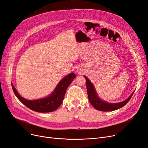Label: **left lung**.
Listing matches in <instances>:
<instances>
[{"mask_svg": "<svg viewBox=\"0 0 148 148\" xmlns=\"http://www.w3.org/2000/svg\"><path fill=\"white\" fill-rule=\"evenodd\" d=\"M86 79V88H87V92L88 99L93 107L99 111H112L117 110L119 108H121L125 106L127 103L130 101L131 99L133 93L130 95V97L125 100L123 101H121L120 103H109L105 102L101 100L96 94L95 90L94 89V86L92 83L90 82L86 76H84Z\"/></svg>", "mask_w": 148, "mask_h": 148, "instance_id": "left-lung-1", "label": "left lung"}]
</instances>
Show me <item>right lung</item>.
I'll use <instances>...</instances> for the list:
<instances>
[{
    "label": "right lung",
    "instance_id": "add662e5",
    "mask_svg": "<svg viewBox=\"0 0 148 148\" xmlns=\"http://www.w3.org/2000/svg\"><path fill=\"white\" fill-rule=\"evenodd\" d=\"M75 77L74 73L66 75L59 82L54 92L49 97L35 100H28L23 98L18 94L14 86L12 84L11 85L17 99L30 110L38 112H50L56 110L60 106L68 87Z\"/></svg>",
    "mask_w": 148,
    "mask_h": 148
}]
</instances>
